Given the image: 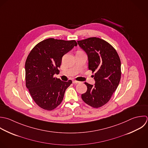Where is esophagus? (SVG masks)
I'll use <instances>...</instances> for the list:
<instances>
[{"label":"esophagus","instance_id":"esophagus-1","mask_svg":"<svg viewBox=\"0 0 148 148\" xmlns=\"http://www.w3.org/2000/svg\"><path fill=\"white\" fill-rule=\"evenodd\" d=\"M73 84H78V83H80V82L78 81H76V80H73Z\"/></svg>","mask_w":148,"mask_h":148}]
</instances>
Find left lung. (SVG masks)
<instances>
[{"label":"left lung","mask_w":148,"mask_h":148,"mask_svg":"<svg viewBox=\"0 0 148 148\" xmlns=\"http://www.w3.org/2000/svg\"><path fill=\"white\" fill-rule=\"evenodd\" d=\"M87 53L89 70L95 73V85L87 82V91L81 95L82 100L97 108L107 104L117 89L121 78V63L115 49L106 41L89 37L77 41Z\"/></svg>","instance_id":"8db88e82"}]
</instances>
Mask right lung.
<instances>
[{
    "label": "right lung",
    "instance_id": "add662e5",
    "mask_svg": "<svg viewBox=\"0 0 148 148\" xmlns=\"http://www.w3.org/2000/svg\"><path fill=\"white\" fill-rule=\"evenodd\" d=\"M77 45L75 40L49 38L38 42L29 53L25 62L26 86L40 108L51 111L62 103L72 81L63 82L53 75L59 72L63 56Z\"/></svg>",
    "mask_w": 148,
    "mask_h": 148
}]
</instances>
